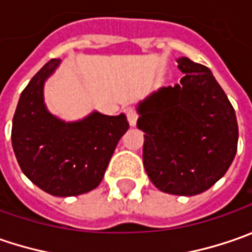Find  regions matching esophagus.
<instances>
[{
	"label": "esophagus",
	"instance_id": "obj_1",
	"mask_svg": "<svg viewBox=\"0 0 252 252\" xmlns=\"http://www.w3.org/2000/svg\"><path fill=\"white\" fill-rule=\"evenodd\" d=\"M126 116H127V121H129V123H130V126H134V125H136V122H137V118H139L137 112L130 108V109H127V112H126Z\"/></svg>",
	"mask_w": 252,
	"mask_h": 252
}]
</instances>
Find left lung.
Wrapping results in <instances>:
<instances>
[{"label": "left lung", "instance_id": "left-lung-1", "mask_svg": "<svg viewBox=\"0 0 252 252\" xmlns=\"http://www.w3.org/2000/svg\"><path fill=\"white\" fill-rule=\"evenodd\" d=\"M185 74L137 105L143 164L156 188L193 196L221 178L236 157V112L208 67L179 57Z\"/></svg>", "mask_w": 252, "mask_h": 252}]
</instances>
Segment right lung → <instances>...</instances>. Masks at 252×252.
I'll use <instances>...</instances> for the list:
<instances>
[{"instance_id":"add662e5","label":"right lung","mask_w":252,"mask_h":252,"mask_svg":"<svg viewBox=\"0 0 252 252\" xmlns=\"http://www.w3.org/2000/svg\"><path fill=\"white\" fill-rule=\"evenodd\" d=\"M62 64L52 59L26 85L12 119V149L25 175L53 196H77L101 184L129 123L121 113L94 111L75 122L50 113L44 103V83Z\"/></svg>"}]
</instances>
